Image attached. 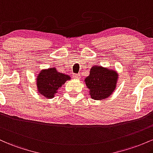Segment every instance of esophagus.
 Masks as SVG:
<instances>
[{"label": "esophagus", "mask_w": 153, "mask_h": 153, "mask_svg": "<svg viewBox=\"0 0 153 153\" xmlns=\"http://www.w3.org/2000/svg\"><path fill=\"white\" fill-rule=\"evenodd\" d=\"M72 76H73V78L76 79H80V74H73Z\"/></svg>", "instance_id": "34e87169"}]
</instances>
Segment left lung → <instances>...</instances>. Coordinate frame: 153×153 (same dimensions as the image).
Returning <instances> with one entry per match:
<instances>
[{
  "instance_id": "8db88e82",
  "label": "left lung",
  "mask_w": 153,
  "mask_h": 153,
  "mask_svg": "<svg viewBox=\"0 0 153 153\" xmlns=\"http://www.w3.org/2000/svg\"><path fill=\"white\" fill-rule=\"evenodd\" d=\"M118 76L117 72L111 68L92 66L90 75L85 79L90 97L96 100L108 98L116 89Z\"/></svg>"
}]
</instances>
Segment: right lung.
Returning <instances> with one entry per match:
<instances>
[{"label": "right lung", "mask_w": 153, "mask_h": 153, "mask_svg": "<svg viewBox=\"0 0 153 153\" xmlns=\"http://www.w3.org/2000/svg\"><path fill=\"white\" fill-rule=\"evenodd\" d=\"M71 77L65 74L59 73L56 68L42 70L37 77V87L39 94L45 98H52L58 89Z\"/></svg>", "instance_id": "add662e5"}]
</instances>
